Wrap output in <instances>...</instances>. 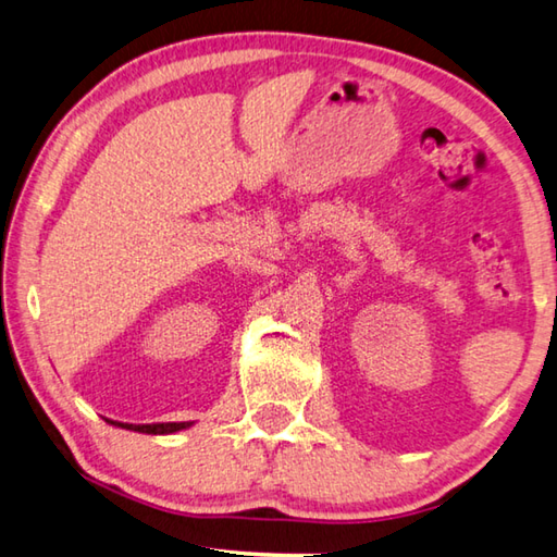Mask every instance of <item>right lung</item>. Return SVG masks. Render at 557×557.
<instances>
[{
	"label": "right lung",
	"instance_id": "1",
	"mask_svg": "<svg viewBox=\"0 0 557 557\" xmlns=\"http://www.w3.org/2000/svg\"><path fill=\"white\" fill-rule=\"evenodd\" d=\"M107 423L126 431H138V433H150V436H165V433H175L182 429H189L191 421H180V423H121V421H111L107 419Z\"/></svg>",
	"mask_w": 557,
	"mask_h": 557
}]
</instances>
